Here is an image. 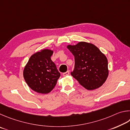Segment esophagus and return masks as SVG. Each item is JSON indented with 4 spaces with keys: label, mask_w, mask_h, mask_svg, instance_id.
Returning <instances> with one entry per match:
<instances>
[{
    "label": "esophagus",
    "mask_w": 130,
    "mask_h": 130,
    "mask_svg": "<svg viewBox=\"0 0 130 130\" xmlns=\"http://www.w3.org/2000/svg\"><path fill=\"white\" fill-rule=\"evenodd\" d=\"M69 74H70L69 71H67V72H64V73H63V75L64 76H67V75H69Z\"/></svg>",
    "instance_id": "34e87169"
}]
</instances>
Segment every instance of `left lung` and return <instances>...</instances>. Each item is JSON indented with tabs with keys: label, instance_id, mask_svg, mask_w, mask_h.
Listing matches in <instances>:
<instances>
[{
	"label": "left lung",
	"instance_id": "8db88e82",
	"mask_svg": "<svg viewBox=\"0 0 130 130\" xmlns=\"http://www.w3.org/2000/svg\"><path fill=\"white\" fill-rule=\"evenodd\" d=\"M67 48L75 58V69L71 75L88 90L99 88L108 76V60L96 45L80 42Z\"/></svg>",
	"mask_w": 130,
	"mask_h": 130
}]
</instances>
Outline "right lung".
I'll return each instance as SVG.
<instances>
[{"mask_svg": "<svg viewBox=\"0 0 130 130\" xmlns=\"http://www.w3.org/2000/svg\"><path fill=\"white\" fill-rule=\"evenodd\" d=\"M53 50L43 49L32 55L23 70V77L29 88L36 92L48 94L53 90L60 76L51 60Z\"/></svg>", "mask_w": 130, "mask_h": 130, "instance_id": "1", "label": "right lung"}]
</instances>
